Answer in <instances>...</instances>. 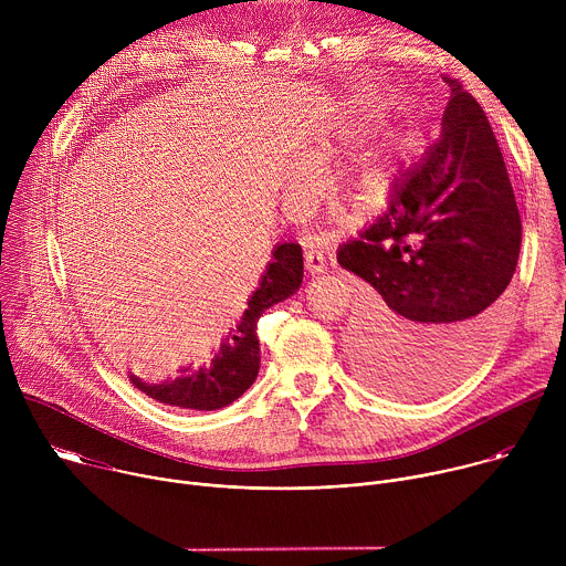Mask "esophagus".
Instances as JSON below:
<instances>
[{
    "label": "esophagus",
    "mask_w": 566,
    "mask_h": 566,
    "mask_svg": "<svg viewBox=\"0 0 566 566\" xmlns=\"http://www.w3.org/2000/svg\"><path fill=\"white\" fill-rule=\"evenodd\" d=\"M304 264H306V271H308L311 275L327 271V255H325V249L315 247V244H308V249H306V253H304Z\"/></svg>",
    "instance_id": "1"
}]
</instances>
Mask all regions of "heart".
I'll return each instance as SVG.
<instances>
[{
	"instance_id": "b5f03b06",
	"label": "heart",
	"mask_w": 566,
	"mask_h": 566,
	"mask_svg": "<svg viewBox=\"0 0 566 566\" xmlns=\"http://www.w3.org/2000/svg\"><path fill=\"white\" fill-rule=\"evenodd\" d=\"M385 177H387L385 160H380V158H369L367 164L360 168L358 177H356V186H358V190L369 192V190L380 188V186L385 184Z\"/></svg>"
}]
</instances>
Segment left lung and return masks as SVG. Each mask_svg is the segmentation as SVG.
<instances>
[{
    "instance_id": "obj_1",
    "label": "left lung",
    "mask_w": 566,
    "mask_h": 566,
    "mask_svg": "<svg viewBox=\"0 0 566 566\" xmlns=\"http://www.w3.org/2000/svg\"><path fill=\"white\" fill-rule=\"evenodd\" d=\"M443 80L441 136L387 210L338 249V264L369 284L356 322L360 365L408 398L461 378L489 349L522 247L491 123L461 83Z\"/></svg>"
}]
</instances>
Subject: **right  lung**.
Instances as JSON below:
<instances>
[{
    "mask_svg": "<svg viewBox=\"0 0 566 566\" xmlns=\"http://www.w3.org/2000/svg\"><path fill=\"white\" fill-rule=\"evenodd\" d=\"M302 275V249L293 241H282L273 249V260L266 264L260 286L249 297L244 315L230 327L210 363H203L197 369H192V365L184 367L179 376L158 382L143 380L129 371L127 376L132 385L158 402L184 410L210 412L230 406L255 382L260 371V315L269 306L291 297L300 289Z\"/></svg>",
    "mask_w": 566,
    "mask_h": 566,
    "instance_id": "1",
    "label": "right lung"
}]
</instances>
